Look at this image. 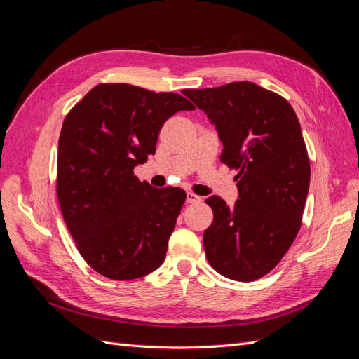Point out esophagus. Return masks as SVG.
Returning <instances> with one entry per match:
<instances>
[{"label": "esophagus", "instance_id": "esophagus-1", "mask_svg": "<svg viewBox=\"0 0 359 359\" xmlns=\"http://www.w3.org/2000/svg\"><path fill=\"white\" fill-rule=\"evenodd\" d=\"M201 201H202V198L198 196V194H194V193H191V191L187 193V203H198V202H201Z\"/></svg>", "mask_w": 359, "mask_h": 359}]
</instances>
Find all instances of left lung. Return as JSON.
<instances>
[{
    "label": "left lung",
    "instance_id": "8db88e82",
    "mask_svg": "<svg viewBox=\"0 0 359 359\" xmlns=\"http://www.w3.org/2000/svg\"><path fill=\"white\" fill-rule=\"evenodd\" d=\"M223 142L220 160L238 170L240 199L205 202L214 220L203 233L206 259L217 273L253 281L273 271L299 232L310 186V160L293 107L253 82L186 90Z\"/></svg>",
    "mask_w": 359,
    "mask_h": 359
}]
</instances>
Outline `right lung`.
<instances>
[{
    "mask_svg": "<svg viewBox=\"0 0 359 359\" xmlns=\"http://www.w3.org/2000/svg\"><path fill=\"white\" fill-rule=\"evenodd\" d=\"M193 109L177 93L99 83L64 119L57 196L78 252L95 273L135 280L165 260L187 194L151 187L133 169L156 153L166 119Z\"/></svg>",
    "mask_w": 359,
    "mask_h": 359,
    "instance_id": "obj_1",
    "label": "right lung"
}]
</instances>
